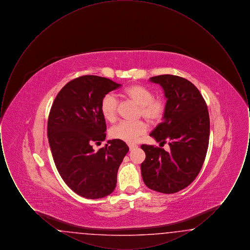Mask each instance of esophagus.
I'll use <instances>...</instances> for the list:
<instances>
[{
  "mask_svg": "<svg viewBox=\"0 0 250 250\" xmlns=\"http://www.w3.org/2000/svg\"><path fill=\"white\" fill-rule=\"evenodd\" d=\"M128 147H129V149L131 150H133V149H135V148H137L138 146L136 145V144H128Z\"/></svg>",
  "mask_w": 250,
  "mask_h": 250,
  "instance_id": "34e87169",
  "label": "esophagus"
}]
</instances>
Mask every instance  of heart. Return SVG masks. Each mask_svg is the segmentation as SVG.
Here are the masks:
<instances>
[{
    "label": "heart",
    "mask_w": 250,
    "mask_h": 250,
    "mask_svg": "<svg viewBox=\"0 0 250 250\" xmlns=\"http://www.w3.org/2000/svg\"><path fill=\"white\" fill-rule=\"evenodd\" d=\"M125 95L140 106L139 115L151 124H156L164 117L166 103L162 98H155L153 92L143 85L134 84L124 91ZM100 110L103 117L108 122H114L117 117L118 100L115 95L107 94L101 99ZM147 131V125L143 121L121 122L114 125L109 135L115 140L125 143H136L138 139Z\"/></svg>",
    "instance_id": "heart-1"
}]
</instances>
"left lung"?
I'll list each match as a JSON object with an SVG mask.
<instances>
[{"mask_svg": "<svg viewBox=\"0 0 250 250\" xmlns=\"http://www.w3.org/2000/svg\"><path fill=\"white\" fill-rule=\"evenodd\" d=\"M159 84L167 98L166 111L150 134L157 143H168L169 151L143 144L144 184L153 190L171 194L188 187L202 169L210 136L207 105L198 88L173 75L150 78Z\"/></svg>", "mask_w": 250, "mask_h": 250, "instance_id": "left-lung-1", "label": "left lung"}]
</instances>
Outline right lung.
I'll return each instance as SVG.
<instances>
[{
  "mask_svg": "<svg viewBox=\"0 0 250 250\" xmlns=\"http://www.w3.org/2000/svg\"><path fill=\"white\" fill-rule=\"evenodd\" d=\"M120 86L107 78L79 77L62 88L49 111L48 143L54 163L64 183L86 199L113 192L118 168L129 151L120 140L107 141L98 151L92 146L106 139L101 99Z\"/></svg>",
  "mask_w": 250,
  "mask_h": 250,
  "instance_id": "obj_1",
  "label": "right lung"
}]
</instances>
